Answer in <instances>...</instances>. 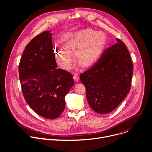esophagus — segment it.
Here are the masks:
<instances>
[{"label":"esophagus","instance_id":"obj_1","mask_svg":"<svg viewBox=\"0 0 152 152\" xmlns=\"http://www.w3.org/2000/svg\"><path fill=\"white\" fill-rule=\"evenodd\" d=\"M73 78H74V79L75 81H78V80H79V76H78V75L77 74H75L74 75Z\"/></svg>","mask_w":152,"mask_h":152}]
</instances>
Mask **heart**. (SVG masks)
Returning <instances> with one entry per match:
<instances>
[{
	"mask_svg": "<svg viewBox=\"0 0 152 152\" xmlns=\"http://www.w3.org/2000/svg\"><path fill=\"white\" fill-rule=\"evenodd\" d=\"M107 44V37L101 32L86 28L67 34L64 43L57 42L54 53L58 64L65 69H70L74 52L77 61L85 66L95 63L101 56Z\"/></svg>",
	"mask_w": 152,
	"mask_h": 152,
	"instance_id": "1",
	"label": "heart"
}]
</instances>
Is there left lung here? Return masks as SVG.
<instances>
[{
  "label": "left lung",
  "instance_id": "obj_1",
  "mask_svg": "<svg viewBox=\"0 0 152 152\" xmlns=\"http://www.w3.org/2000/svg\"><path fill=\"white\" fill-rule=\"evenodd\" d=\"M116 40L117 43L104 51L98 61L80 76L90 107L99 114L115 109L131 89L132 59L124 42Z\"/></svg>",
  "mask_w": 152,
  "mask_h": 152
}]
</instances>
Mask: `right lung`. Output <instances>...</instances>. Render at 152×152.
Instances as JSON below:
<instances>
[{"instance_id": "add662e5", "label": "right lung", "mask_w": 152, "mask_h": 152, "mask_svg": "<svg viewBox=\"0 0 152 152\" xmlns=\"http://www.w3.org/2000/svg\"><path fill=\"white\" fill-rule=\"evenodd\" d=\"M50 31L34 37L21 57L19 77L24 98L40 116L54 119L65 108V97L74 85L71 73L57 69Z\"/></svg>"}]
</instances>
